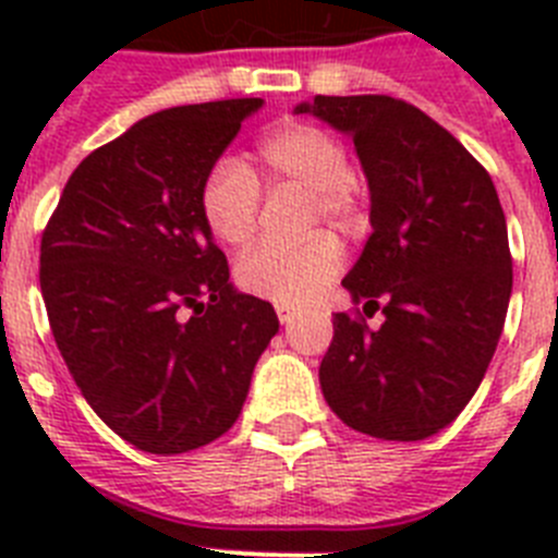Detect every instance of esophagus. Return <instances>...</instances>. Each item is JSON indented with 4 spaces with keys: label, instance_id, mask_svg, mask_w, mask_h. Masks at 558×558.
Returning <instances> with one entry per match:
<instances>
[{
    "label": "esophagus",
    "instance_id": "1",
    "mask_svg": "<svg viewBox=\"0 0 558 558\" xmlns=\"http://www.w3.org/2000/svg\"><path fill=\"white\" fill-rule=\"evenodd\" d=\"M276 315H279V322L282 324H290V322H295V310L293 307H284V304H279V307H276Z\"/></svg>",
    "mask_w": 558,
    "mask_h": 558
}]
</instances>
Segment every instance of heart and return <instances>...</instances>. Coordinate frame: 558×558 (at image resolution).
<instances>
[{
	"mask_svg": "<svg viewBox=\"0 0 558 558\" xmlns=\"http://www.w3.org/2000/svg\"><path fill=\"white\" fill-rule=\"evenodd\" d=\"M259 161L274 184H295L313 192L315 218L338 229H352L363 215L360 186L352 175L347 145L313 122H288L259 142ZM201 215L211 234L229 245H248L259 229L263 190L234 156H223L206 170L201 184ZM340 270V248L332 236L315 234L299 245L268 243L245 254L236 265V282L245 293L299 307L324 293Z\"/></svg>",
	"mask_w": 558,
	"mask_h": 558,
	"instance_id": "heart-1",
	"label": "heart"
}]
</instances>
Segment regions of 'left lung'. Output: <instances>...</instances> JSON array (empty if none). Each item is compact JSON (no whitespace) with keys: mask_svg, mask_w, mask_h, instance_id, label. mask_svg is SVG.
<instances>
[{"mask_svg":"<svg viewBox=\"0 0 558 558\" xmlns=\"http://www.w3.org/2000/svg\"><path fill=\"white\" fill-rule=\"evenodd\" d=\"M352 136L372 192V236L343 279L386 322L335 313L318 368L335 416L383 441H422L466 408L511 299L506 215L489 172L450 131L397 97L295 106Z\"/></svg>","mask_w":558,"mask_h":558,"instance_id":"left-lung-1","label":"left lung"}]
</instances>
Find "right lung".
<instances>
[{"instance_id":"add662e5","label":"right lung","mask_w":558,"mask_h":558,"mask_svg":"<svg viewBox=\"0 0 558 558\" xmlns=\"http://www.w3.org/2000/svg\"><path fill=\"white\" fill-rule=\"evenodd\" d=\"M259 97L150 113L88 153L41 236V295L69 374L136 450L175 456L236 422L274 307L236 293L201 184Z\"/></svg>"}]
</instances>
